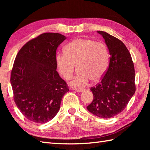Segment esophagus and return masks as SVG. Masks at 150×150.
Returning <instances> with one entry per match:
<instances>
[{
    "label": "esophagus",
    "mask_w": 150,
    "mask_h": 150,
    "mask_svg": "<svg viewBox=\"0 0 150 150\" xmlns=\"http://www.w3.org/2000/svg\"><path fill=\"white\" fill-rule=\"evenodd\" d=\"M74 90H75V91H76L77 92H82V91H84L83 89H79V88L74 89Z\"/></svg>",
    "instance_id": "esophagus-1"
}]
</instances>
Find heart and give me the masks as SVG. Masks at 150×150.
Returning <instances> with one entry per match:
<instances>
[{"label": "heart", "instance_id": "1", "mask_svg": "<svg viewBox=\"0 0 150 150\" xmlns=\"http://www.w3.org/2000/svg\"><path fill=\"white\" fill-rule=\"evenodd\" d=\"M109 60L105 44L88 39L71 41L65 46L64 53L56 56L57 69L66 80L71 79L76 66L78 71L69 83L73 87L83 86L90 80L99 81L107 71Z\"/></svg>", "mask_w": 150, "mask_h": 150}]
</instances>
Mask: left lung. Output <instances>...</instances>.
Instances as JSON below:
<instances>
[{
  "label": "left lung",
  "mask_w": 150,
  "mask_h": 150,
  "mask_svg": "<svg viewBox=\"0 0 150 150\" xmlns=\"http://www.w3.org/2000/svg\"><path fill=\"white\" fill-rule=\"evenodd\" d=\"M103 36L110 55L103 79L91 88L93 100L87 110L94 115L109 119L122 111L135 92V73L131 55L124 44L105 31Z\"/></svg>",
  "instance_id": "8db88e82"
}]
</instances>
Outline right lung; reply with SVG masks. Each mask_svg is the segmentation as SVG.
<instances>
[{
    "label": "right lung",
    "instance_id": "right-lung-1",
    "mask_svg": "<svg viewBox=\"0 0 150 150\" xmlns=\"http://www.w3.org/2000/svg\"><path fill=\"white\" fill-rule=\"evenodd\" d=\"M66 39L57 33L41 34L25 44L16 57L10 79L14 101L32 122L46 123L53 119L69 91L56 70L57 48Z\"/></svg>",
    "mask_w": 150,
    "mask_h": 150
}]
</instances>
